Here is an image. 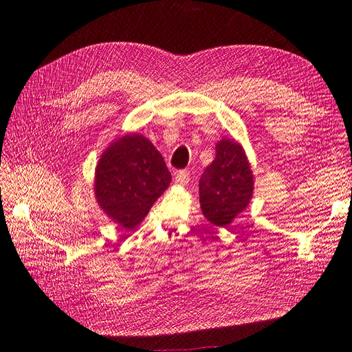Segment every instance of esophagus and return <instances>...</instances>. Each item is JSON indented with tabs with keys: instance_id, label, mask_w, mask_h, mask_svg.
Wrapping results in <instances>:
<instances>
[{
	"instance_id": "obj_1",
	"label": "esophagus",
	"mask_w": 352,
	"mask_h": 352,
	"mask_svg": "<svg viewBox=\"0 0 352 352\" xmlns=\"http://www.w3.org/2000/svg\"><path fill=\"white\" fill-rule=\"evenodd\" d=\"M190 180V173L188 170H179L176 175V184L177 185H188Z\"/></svg>"
}]
</instances>
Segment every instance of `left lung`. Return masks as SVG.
Wrapping results in <instances>:
<instances>
[{"label":"left lung","mask_w":352,"mask_h":352,"mask_svg":"<svg viewBox=\"0 0 352 352\" xmlns=\"http://www.w3.org/2000/svg\"><path fill=\"white\" fill-rule=\"evenodd\" d=\"M215 150L214 162L199 179V201L208 221L218 227H227L248 205L254 184L240 144L221 140Z\"/></svg>","instance_id":"obj_1"}]
</instances>
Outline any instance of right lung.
Wrapping results in <instances>:
<instances>
[{
	"instance_id": "right-lung-1",
	"label": "right lung",
	"mask_w": 352,
	"mask_h": 352,
	"mask_svg": "<svg viewBox=\"0 0 352 352\" xmlns=\"http://www.w3.org/2000/svg\"><path fill=\"white\" fill-rule=\"evenodd\" d=\"M162 154L143 135H124L100 159L95 175L98 204L122 228H134L170 185Z\"/></svg>"
}]
</instances>
